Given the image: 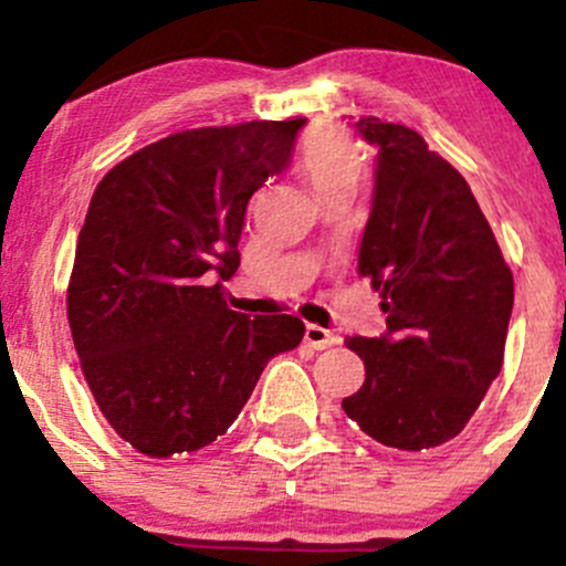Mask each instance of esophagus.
Returning a JSON list of instances; mask_svg holds the SVG:
<instances>
[{"label": "esophagus", "mask_w": 566, "mask_h": 566, "mask_svg": "<svg viewBox=\"0 0 566 566\" xmlns=\"http://www.w3.org/2000/svg\"><path fill=\"white\" fill-rule=\"evenodd\" d=\"M337 340H340V337H337L335 333H329V329L319 327V324H308V327H305V343H308L311 348H316V350L329 348V346H335Z\"/></svg>", "instance_id": "obj_1"}]
</instances>
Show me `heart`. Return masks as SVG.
Here are the masks:
<instances>
[{
	"mask_svg": "<svg viewBox=\"0 0 566 566\" xmlns=\"http://www.w3.org/2000/svg\"><path fill=\"white\" fill-rule=\"evenodd\" d=\"M297 172L319 197L356 191L367 172V157L359 140L337 127H314L295 151Z\"/></svg>",
	"mask_w": 566,
	"mask_h": 566,
	"instance_id": "heart-1",
	"label": "heart"
}]
</instances>
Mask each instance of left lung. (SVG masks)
<instances>
[{"instance_id":"1","label":"left lung","mask_w":566,"mask_h":566,"mask_svg":"<svg viewBox=\"0 0 566 566\" xmlns=\"http://www.w3.org/2000/svg\"><path fill=\"white\" fill-rule=\"evenodd\" d=\"M378 146L359 274L373 279L386 335L346 337L365 382L343 409L394 450H431L463 431L503 367L513 274L471 186L423 135L365 116Z\"/></svg>"}]
</instances>
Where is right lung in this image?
<instances>
[{"label":"right lung","mask_w":566,"mask_h":566,"mask_svg":"<svg viewBox=\"0 0 566 566\" xmlns=\"http://www.w3.org/2000/svg\"><path fill=\"white\" fill-rule=\"evenodd\" d=\"M305 119L167 135L112 167L76 239L66 311L108 426L148 458L229 431L263 367L303 340L297 316L226 305L247 201L290 165Z\"/></svg>","instance_id":"right-lung-1"}]
</instances>
